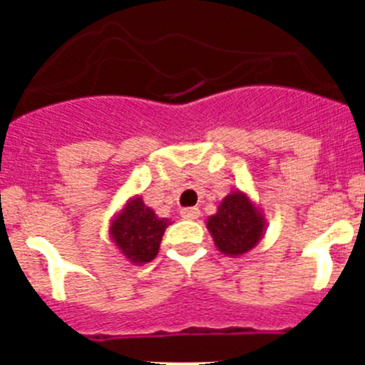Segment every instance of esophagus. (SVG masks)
Returning <instances> with one entry per match:
<instances>
[{"instance_id":"1","label":"esophagus","mask_w":365,"mask_h":365,"mask_svg":"<svg viewBox=\"0 0 365 365\" xmlns=\"http://www.w3.org/2000/svg\"><path fill=\"white\" fill-rule=\"evenodd\" d=\"M180 215L192 221V219H197L199 215H201V210H199L197 206H188V208H182V210H180Z\"/></svg>"}]
</instances>
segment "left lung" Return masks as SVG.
<instances>
[{
	"label": "left lung",
	"instance_id": "1",
	"mask_svg": "<svg viewBox=\"0 0 365 365\" xmlns=\"http://www.w3.org/2000/svg\"><path fill=\"white\" fill-rule=\"evenodd\" d=\"M206 227L222 254L241 256L256 247L265 225L245 193L232 192L222 199L217 214L208 219Z\"/></svg>",
	"mask_w": 365,
	"mask_h": 365
}]
</instances>
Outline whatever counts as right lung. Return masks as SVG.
<instances>
[{"label":"right lung","instance_id":"obj_1","mask_svg":"<svg viewBox=\"0 0 365 365\" xmlns=\"http://www.w3.org/2000/svg\"><path fill=\"white\" fill-rule=\"evenodd\" d=\"M170 225L168 219L155 215L140 197L125 205L124 210L113 219L111 237L128 259L133 263H148L159 252L164 230Z\"/></svg>","mask_w":365,"mask_h":365}]
</instances>
